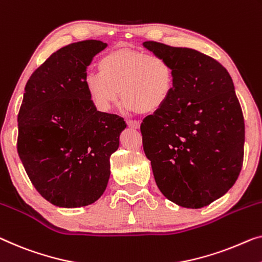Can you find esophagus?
<instances>
[{"label": "esophagus", "instance_id": "esophagus-1", "mask_svg": "<svg viewBox=\"0 0 262 262\" xmlns=\"http://www.w3.org/2000/svg\"><path fill=\"white\" fill-rule=\"evenodd\" d=\"M127 124L130 128H133V129H139V128H140V122H139V121H136V120H128Z\"/></svg>", "mask_w": 262, "mask_h": 262}]
</instances>
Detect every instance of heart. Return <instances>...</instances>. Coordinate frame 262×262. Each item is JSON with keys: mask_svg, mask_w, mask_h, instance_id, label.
<instances>
[{"mask_svg": "<svg viewBox=\"0 0 262 262\" xmlns=\"http://www.w3.org/2000/svg\"><path fill=\"white\" fill-rule=\"evenodd\" d=\"M99 73L88 74L85 89L94 104L107 112L118 103L141 114H153L166 106L175 84V68L166 56L119 47L97 62Z\"/></svg>", "mask_w": 262, "mask_h": 262, "instance_id": "1", "label": "heart"}]
</instances>
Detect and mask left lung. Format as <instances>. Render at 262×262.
Segmentation results:
<instances>
[{
    "instance_id": "left-lung-1",
    "label": "left lung",
    "mask_w": 262,
    "mask_h": 262,
    "mask_svg": "<svg viewBox=\"0 0 262 262\" xmlns=\"http://www.w3.org/2000/svg\"><path fill=\"white\" fill-rule=\"evenodd\" d=\"M143 46L175 68L169 101L140 127L156 185L179 206H208L232 188L243 168L245 121L232 77L198 50Z\"/></svg>"
}]
</instances>
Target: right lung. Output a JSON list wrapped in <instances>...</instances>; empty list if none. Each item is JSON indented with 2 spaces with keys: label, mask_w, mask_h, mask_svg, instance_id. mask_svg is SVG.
<instances>
[{
  "label": "right lung",
  "mask_w": 262,
  "mask_h": 262,
  "mask_svg": "<svg viewBox=\"0 0 262 262\" xmlns=\"http://www.w3.org/2000/svg\"><path fill=\"white\" fill-rule=\"evenodd\" d=\"M107 43L75 42L53 53L27 82L17 122V153L31 183L63 208L88 206L106 190L111 155L127 127L96 111L85 69Z\"/></svg>",
  "instance_id": "obj_1"
}]
</instances>
